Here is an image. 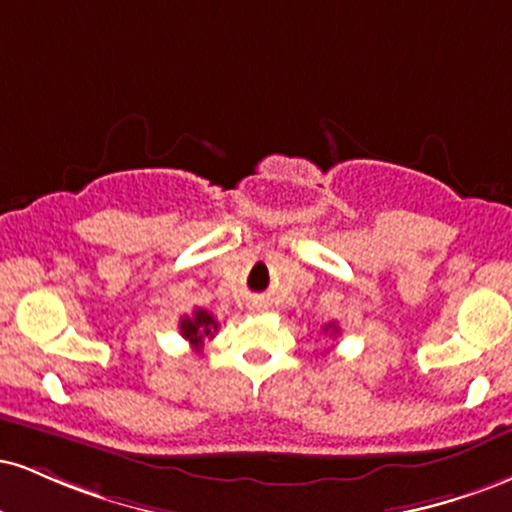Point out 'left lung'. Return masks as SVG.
Returning a JSON list of instances; mask_svg holds the SVG:
<instances>
[{
	"label": "left lung",
	"mask_w": 512,
	"mask_h": 512,
	"mask_svg": "<svg viewBox=\"0 0 512 512\" xmlns=\"http://www.w3.org/2000/svg\"><path fill=\"white\" fill-rule=\"evenodd\" d=\"M322 330H325V334H332V337H334V334H339V327L334 325V322H330V325H325V327H322Z\"/></svg>",
	"instance_id": "1"
}]
</instances>
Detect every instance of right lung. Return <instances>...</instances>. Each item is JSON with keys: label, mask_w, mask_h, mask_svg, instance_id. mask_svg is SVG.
<instances>
[{"label": "right lung", "mask_w": 512, "mask_h": 512, "mask_svg": "<svg viewBox=\"0 0 512 512\" xmlns=\"http://www.w3.org/2000/svg\"><path fill=\"white\" fill-rule=\"evenodd\" d=\"M219 332V322L207 310L197 308L192 315L180 317V334L199 351L204 346V339H211Z\"/></svg>", "instance_id": "obj_1"}]
</instances>
